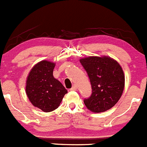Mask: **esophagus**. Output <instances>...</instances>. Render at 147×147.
Segmentation results:
<instances>
[{
  "label": "esophagus",
  "instance_id": "34e87169",
  "mask_svg": "<svg viewBox=\"0 0 147 147\" xmlns=\"http://www.w3.org/2000/svg\"><path fill=\"white\" fill-rule=\"evenodd\" d=\"M76 89H77L76 86H75V85H73V86H72V87L69 90H76Z\"/></svg>",
  "mask_w": 147,
  "mask_h": 147
}]
</instances>
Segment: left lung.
I'll use <instances>...</instances> for the list:
<instances>
[{
    "instance_id": "obj_1",
    "label": "left lung",
    "mask_w": 147,
    "mask_h": 147,
    "mask_svg": "<svg viewBox=\"0 0 147 147\" xmlns=\"http://www.w3.org/2000/svg\"><path fill=\"white\" fill-rule=\"evenodd\" d=\"M91 85V95L83 100L89 110L103 112L119 101L125 86L120 64L110 57H90L80 60Z\"/></svg>"
}]
</instances>
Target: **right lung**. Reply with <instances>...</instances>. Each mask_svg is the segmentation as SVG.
Wrapping results in <instances>:
<instances>
[{
  "mask_svg": "<svg viewBox=\"0 0 147 147\" xmlns=\"http://www.w3.org/2000/svg\"><path fill=\"white\" fill-rule=\"evenodd\" d=\"M55 64L44 60L34 66L27 80L26 93L32 105L46 112L59 106L67 90L53 76Z\"/></svg>",
  "mask_w": 147,
  "mask_h": 147,
  "instance_id": "obj_1",
  "label": "right lung"
}]
</instances>
